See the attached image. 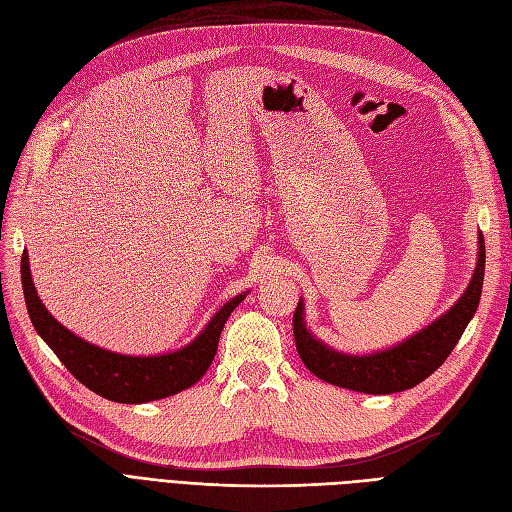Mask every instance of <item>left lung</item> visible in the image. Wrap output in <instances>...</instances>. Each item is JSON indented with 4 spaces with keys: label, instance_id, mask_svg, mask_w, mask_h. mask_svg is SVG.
Listing matches in <instances>:
<instances>
[{
    "label": "left lung",
    "instance_id": "1",
    "mask_svg": "<svg viewBox=\"0 0 512 512\" xmlns=\"http://www.w3.org/2000/svg\"><path fill=\"white\" fill-rule=\"evenodd\" d=\"M485 280V239L478 235V262L472 282L463 297L427 329L412 335L404 344L369 356L335 352L309 333L303 324V303L292 316L294 342L305 367L324 382L356 393L389 395L416 386L429 378L453 352L459 337L472 320Z\"/></svg>",
    "mask_w": 512,
    "mask_h": 512
}]
</instances>
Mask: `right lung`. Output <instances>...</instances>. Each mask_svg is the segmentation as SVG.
<instances>
[{"label": "right lung", "instance_id": "obj_1", "mask_svg": "<svg viewBox=\"0 0 512 512\" xmlns=\"http://www.w3.org/2000/svg\"><path fill=\"white\" fill-rule=\"evenodd\" d=\"M21 282L27 312L38 335L76 380L85 384L89 391L117 401V404H145V401L162 399L188 389L203 378L218 352V342L228 316L245 297V294H239L228 301L190 346L162 356H126L85 342L49 314V309L42 305L36 294L27 252H23L21 258Z\"/></svg>", "mask_w": 512, "mask_h": 512}]
</instances>
